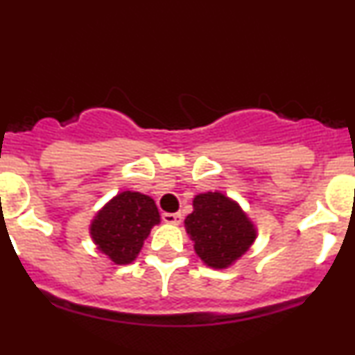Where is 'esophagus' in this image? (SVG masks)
Listing matches in <instances>:
<instances>
[{
  "label": "esophagus",
  "instance_id": "obj_1",
  "mask_svg": "<svg viewBox=\"0 0 355 355\" xmlns=\"http://www.w3.org/2000/svg\"><path fill=\"white\" fill-rule=\"evenodd\" d=\"M182 214H170V211H165V214H162V220H164L165 223H172V225H178V223H182Z\"/></svg>",
  "mask_w": 355,
  "mask_h": 355
}]
</instances>
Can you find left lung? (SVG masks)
<instances>
[{
    "label": "left lung",
    "instance_id": "8db88e82",
    "mask_svg": "<svg viewBox=\"0 0 355 355\" xmlns=\"http://www.w3.org/2000/svg\"><path fill=\"white\" fill-rule=\"evenodd\" d=\"M185 229L195 242V252L214 268H227L248 250L255 240L254 223L242 209L218 191L193 198V211Z\"/></svg>",
    "mask_w": 355,
    "mask_h": 355
}]
</instances>
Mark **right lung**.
<instances>
[{"mask_svg": "<svg viewBox=\"0 0 355 355\" xmlns=\"http://www.w3.org/2000/svg\"><path fill=\"white\" fill-rule=\"evenodd\" d=\"M160 222L153 198L140 191H121L93 218L89 234L98 250L118 266L137 259L153 225Z\"/></svg>", "mask_w": 355, "mask_h": 355, "instance_id": "obj_1", "label": "right lung"}]
</instances>
